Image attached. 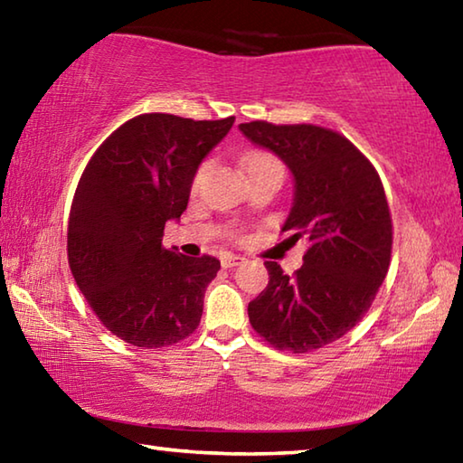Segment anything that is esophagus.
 I'll return each instance as SVG.
<instances>
[{"label": "esophagus", "mask_w": 463, "mask_h": 463, "mask_svg": "<svg viewBox=\"0 0 463 463\" xmlns=\"http://www.w3.org/2000/svg\"><path fill=\"white\" fill-rule=\"evenodd\" d=\"M242 261H245V257H241V255H232V253H226V255H222V260H221L222 268H234V265H241Z\"/></svg>", "instance_id": "obj_1"}]
</instances>
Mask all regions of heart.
Wrapping results in <instances>:
<instances>
[{"instance_id":"heart-1","label":"heart","mask_w":463,"mask_h":463,"mask_svg":"<svg viewBox=\"0 0 463 463\" xmlns=\"http://www.w3.org/2000/svg\"><path fill=\"white\" fill-rule=\"evenodd\" d=\"M242 165H245L247 174H260V171H281L284 174V169H281V163L273 156L271 153H265V151H253L245 156V161H242ZM206 169H208V163H202L195 171V175L192 179V187L195 190L202 184L203 175H206Z\"/></svg>"}]
</instances>
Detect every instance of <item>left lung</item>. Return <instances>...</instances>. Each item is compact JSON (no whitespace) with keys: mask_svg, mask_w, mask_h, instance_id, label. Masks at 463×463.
Wrapping results in <instances>:
<instances>
[{"mask_svg":"<svg viewBox=\"0 0 463 463\" xmlns=\"http://www.w3.org/2000/svg\"><path fill=\"white\" fill-rule=\"evenodd\" d=\"M294 175L281 232L308 242L304 265L286 276L265 261L268 288L249 302V323L271 347L308 354L341 339L370 310L392 255V216L378 171L359 148L315 124H241Z\"/></svg>","mask_w":463,"mask_h":463,"instance_id":"left-lung-1","label":"left lung"}]
</instances>
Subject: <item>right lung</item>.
<instances>
[{
	"label": "right lung",
	"instance_id": "obj_1",
	"mask_svg": "<svg viewBox=\"0 0 463 463\" xmlns=\"http://www.w3.org/2000/svg\"><path fill=\"white\" fill-rule=\"evenodd\" d=\"M232 122L135 116L99 145L77 184L69 268L99 323L135 347H167L200 325L221 261L185 257L161 241L165 222L187 208L202 159Z\"/></svg>",
	"mask_w": 463,
	"mask_h": 463
}]
</instances>
